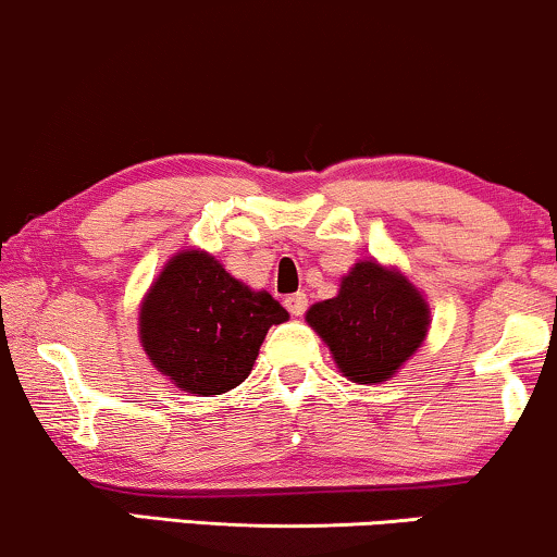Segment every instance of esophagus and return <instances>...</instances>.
Instances as JSON below:
<instances>
[{"mask_svg":"<svg viewBox=\"0 0 557 557\" xmlns=\"http://www.w3.org/2000/svg\"><path fill=\"white\" fill-rule=\"evenodd\" d=\"M285 308H287V311H290L293 315H302V313H306V308H308L306 293H293V295H287V298H285Z\"/></svg>","mask_w":557,"mask_h":557,"instance_id":"esophagus-1","label":"esophagus"}]
</instances>
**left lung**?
<instances>
[{"label":"left lung","mask_w":557,"mask_h":557,"mask_svg":"<svg viewBox=\"0 0 557 557\" xmlns=\"http://www.w3.org/2000/svg\"><path fill=\"white\" fill-rule=\"evenodd\" d=\"M306 321L329 344L339 370L355 383H383L404 364L429 329L417 287L377 262H360L336 298L315 302Z\"/></svg>","instance_id":"1"}]
</instances>
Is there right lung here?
I'll list each match as a JSON object with an SVG mask.
<instances>
[{
  "label": "right lung",
  "mask_w": 557,
  "mask_h": 557,
  "mask_svg": "<svg viewBox=\"0 0 557 557\" xmlns=\"http://www.w3.org/2000/svg\"><path fill=\"white\" fill-rule=\"evenodd\" d=\"M290 319L270 293H255L206 251H182L140 308V344L174 385L221 396L249 377L267 331Z\"/></svg>",
  "instance_id": "right-lung-1"
}]
</instances>
